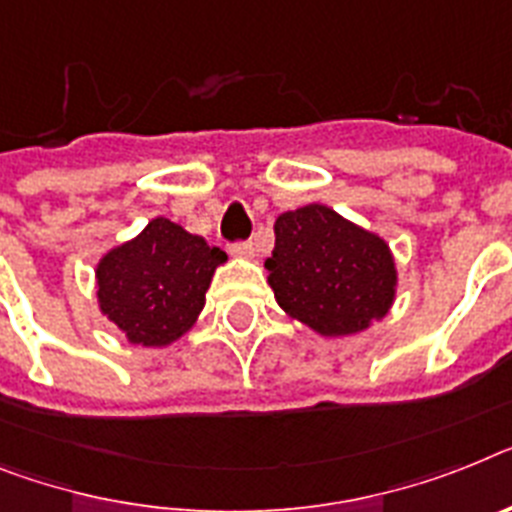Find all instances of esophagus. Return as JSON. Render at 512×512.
<instances>
[{
	"label": "esophagus",
	"instance_id": "esophagus-1",
	"mask_svg": "<svg viewBox=\"0 0 512 512\" xmlns=\"http://www.w3.org/2000/svg\"><path fill=\"white\" fill-rule=\"evenodd\" d=\"M229 252L234 257H252V255H255V244H252V242H234V244H229Z\"/></svg>",
	"mask_w": 512,
	"mask_h": 512
}]
</instances>
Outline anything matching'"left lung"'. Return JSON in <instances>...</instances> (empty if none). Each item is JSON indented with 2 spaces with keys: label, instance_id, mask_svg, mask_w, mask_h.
I'll use <instances>...</instances> for the list:
<instances>
[{
  "label": "left lung",
  "instance_id": "8db88e82",
  "mask_svg": "<svg viewBox=\"0 0 512 512\" xmlns=\"http://www.w3.org/2000/svg\"><path fill=\"white\" fill-rule=\"evenodd\" d=\"M265 268L283 312L322 336L359 333L388 315L395 296L388 244L325 205L278 216Z\"/></svg>",
  "mask_w": 512,
  "mask_h": 512
}]
</instances>
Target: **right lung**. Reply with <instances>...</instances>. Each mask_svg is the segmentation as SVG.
Segmentation results:
<instances>
[{
    "mask_svg": "<svg viewBox=\"0 0 512 512\" xmlns=\"http://www.w3.org/2000/svg\"><path fill=\"white\" fill-rule=\"evenodd\" d=\"M226 252L169 218H153L132 242L98 263L101 312L132 343L169 346L195 325Z\"/></svg>",
    "mask_w": 512,
    "mask_h": 512,
    "instance_id": "right-lung-1",
    "label": "right lung"
}]
</instances>
